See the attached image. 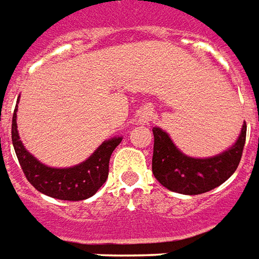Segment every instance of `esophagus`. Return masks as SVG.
Returning a JSON list of instances; mask_svg holds the SVG:
<instances>
[{
    "instance_id": "34e87169",
    "label": "esophagus",
    "mask_w": 259,
    "mask_h": 259,
    "mask_svg": "<svg viewBox=\"0 0 259 259\" xmlns=\"http://www.w3.org/2000/svg\"><path fill=\"white\" fill-rule=\"evenodd\" d=\"M153 118V110L149 109V107H146V109L142 110V113H141V120L144 121V122H148Z\"/></svg>"
}]
</instances>
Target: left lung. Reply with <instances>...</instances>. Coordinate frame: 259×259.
Wrapping results in <instances>:
<instances>
[{
    "mask_svg": "<svg viewBox=\"0 0 259 259\" xmlns=\"http://www.w3.org/2000/svg\"><path fill=\"white\" fill-rule=\"evenodd\" d=\"M152 171L156 180L170 191L198 195L223 184L236 168L243 156L247 124L244 122L237 142L225 153L210 159H194L183 155L171 139L160 128H153Z\"/></svg>",
    "mask_w": 259,
    "mask_h": 259,
    "instance_id": "left-lung-1",
    "label": "left lung"
}]
</instances>
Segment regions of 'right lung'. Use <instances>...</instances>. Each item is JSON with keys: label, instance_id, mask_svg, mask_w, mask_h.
Returning <instances> with one entry per match:
<instances>
[{"label": "right lung", "instance_id": "add662e5", "mask_svg": "<svg viewBox=\"0 0 259 259\" xmlns=\"http://www.w3.org/2000/svg\"><path fill=\"white\" fill-rule=\"evenodd\" d=\"M121 137L106 141L93 155L75 167H47L22 145L16 130V109L12 117V144L27 181L45 195L64 201H82L95 195L109 176V162Z\"/></svg>", "mask_w": 259, "mask_h": 259}]
</instances>
